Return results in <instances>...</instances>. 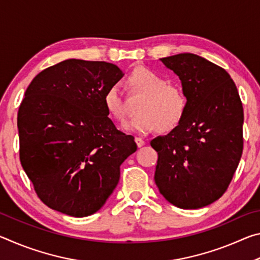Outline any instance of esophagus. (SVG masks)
<instances>
[{
  "instance_id": "esophagus-1",
  "label": "esophagus",
  "mask_w": 260,
  "mask_h": 260,
  "mask_svg": "<svg viewBox=\"0 0 260 260\" xmlns=\"http://www.w3.org/2000/svg\"><path fill=\"white\" fill-rule=\"evenodd\" d=\"M135 142H136V144H138L139 148L144 146V141L141 139V138H135Z\"/></svg>"
}]
</instances>
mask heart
I'll list each match as a JSON object with an SVG mask.
<instances>
[{"label":"heart","instance_id":"b5f03b06","mask_svg":"<svg viewBox=\"0 0 260 260\" xmlns=\"http://www.w3.org/2000/svg\"><path fill=\"white\" fill-rule=\"evenodd\" d=\"M131 91L143 95L138 105V116L125 122L122 129L144 135L159 128L170 131L183 117L187 100L179 87L170 85L160 74L150 69L139 68L127 79ZM104 105L108 112L117 120L126 118V105L120 86L114 83L104 94Z\"/></svg>","mask_w":260,"mask_h":260}]
</instances>
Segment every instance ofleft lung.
<instances>
[{"label":"left lung","instance_id":"1","mask_svg":"<svg viewBox=\"0 0 260 260\" xmlns=\"http://www.w3.org/2000/svg\"><path fill=\"white\" fill-rule=\"evenodd\" d=\"M159 60L179 77L187 107L178 126L150 142L158 153L156 186L177 208H204L226 191L243 151L239 91L225 70L199 55Z\"/></svg>","mask_w":260,"mask_h":260}]
</instances>
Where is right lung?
<instances>
[{
  "label": "right lung",
  "instance_id": "obj_1",
  "mask_svg": "<svg viewBox=\"0 0 260 260\" xmlns=\"http://www.w3.org/2000/svg\"><path fill=\"white\" fill-rule=\"evenodd\" d=\"M124 77L107 61L67 59L29 83L18 111L20 162L40 200L71 217L102 208L136 151L108 117L104 94Z\"/></svg>",
  "mask_w": 260,
  "mask_h": 260
}]
</instances>
